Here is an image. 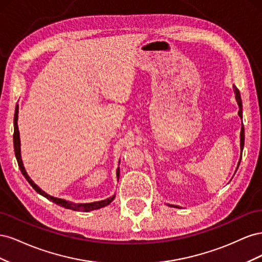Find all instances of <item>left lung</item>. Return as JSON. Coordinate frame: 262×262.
I'll return each instance as SVG.
<instances>
[{
    "mask_svg": "<svg viewBox=\"0 0 262 262\" xmlns=\"http://www.w3.org/2000/svg\"><path fill=\"white\" fill-rule=\"evenodd\" d=\"M234 92H235V97H236V100H237V104H238L239 106V112H238V116L241 118H243V104H242V98H241V93L238 91V89L234 85ZM244 143H245V130H244V125L242 126V130H241V149L243 152V148H244ZM241 160H242V155H241ZM241 160L238 162V166H239V163H241ZM238 166H237V168H238ZM170 205V204H169ZM170 207H175V205H170ZM175 208H178V207H175Z\"/></svg>",
    "mask_w": 262,
    "mask_h": 262,
    "instance_id": "8db88e82",
    "label": "left lung"
}]
</instances>
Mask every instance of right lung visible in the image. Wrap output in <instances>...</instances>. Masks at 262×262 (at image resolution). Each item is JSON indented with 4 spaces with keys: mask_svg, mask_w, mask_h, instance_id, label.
<instances>
[{
    "mask_svg": "<svg viewBox=\"0 0 262 262\" xmlns=\"http://www.w3.org/2000/svg\"><path fill=\"white\" fill-rule=\"evenodd\" d=\"M17 120H18V105L16 106V109H15V115H14V134H13V140H14V150H15V156H16V160L19 166V169L21 171V173L24 175V177L26 178V180L29 182L30 186L33 187L36 191L43 195L47 199L54 202L55 204L60 205V207H63L66 209H71L73 211H80V212H90L93 210H97L100 208H104L106 205H108L109 203H112V201L115 199V195L108 198L106 200H101V201H97V202H92V203H72L67 200L63 199H59V198H54L49 195L48 193H46L45 191L39 188L35 182L30 179V177L27 175V172L25 170V167H24V164L21 161L20 157V140H19V131H18V125H17ZM119 173H120V170L119 168L117 169V178L119 179Z\"/></svg>",
    "mask_w": 262,
    "mask_h": 262,
    "instance_id": "1",
    "label": "right lung"
}]
</instances>
